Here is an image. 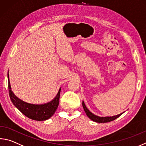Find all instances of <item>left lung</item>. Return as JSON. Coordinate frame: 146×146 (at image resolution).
I'll use <instances>...</instances> for the list:
<instances>
[{
    "instance_id": "obj_1",
    "label": "left lung",
    "mask_w": 146,
    "mask_h": 146,
    "mask_svg": "<svg viewBox=\"0 0 146 146\" xmlns=\"http://www.w3.org/2000/svg\"><path fill=\"white\" fill-rule=\"evenodd\" d=\"M82 106H83V108L84 109V111L86 112V113L87 114V115L88 116V117L89 119H91V120H92L93 121L96 122V123H108V122H110L112 121L113 120H115V119H117V117H119V116L122 115L121 113L120 114L115 115V116H112V117H99V116L95 115H94L93 113H92L90 111L87 109V108L86 107V105H85L84 102H82Z\"/></svg>"
}]
</instances>
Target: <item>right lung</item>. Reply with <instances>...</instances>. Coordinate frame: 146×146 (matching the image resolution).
Listing matches in <instances>:
<instances>
[{
    "instance_id": "add662e5",
    "label": "right lung",
    "mask_w": 146,
    "mask_h": 146,
    "mask_svg": "<svg viewBox=\"0 0 146 146\" xmlns=\"http://www.w3.org/2000/svg\"><path fill=\"white\" fill-rule=\"evenodd\" d=\"M7 77H8V88L10 99L13 104L23 114L33 120L36 121H45L54 114L59 103L60 89L58 92L56 97L50 102L43 105H33L23 102L15 96L11 89L9 73H7Z\"/></svg>"
}]
</instances>
